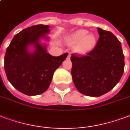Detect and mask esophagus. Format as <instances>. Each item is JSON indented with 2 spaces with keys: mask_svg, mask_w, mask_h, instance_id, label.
<instances>
[{
  "mask_svg": "<svg viewBox=\"0 0 130 130\" xmlns=\"http://www.w3.org/2000/svg\"><path fill=\"white\" fill-rule=\"evenodd\" d=\"M67 58H68V59L70 58V54H69V53H67Z\"/></svg>",
  "mask_w": 130,
  "mask_h": 130,
  "instance_id": "34e87169",
  "label": "esophagus"
}]
</instances>
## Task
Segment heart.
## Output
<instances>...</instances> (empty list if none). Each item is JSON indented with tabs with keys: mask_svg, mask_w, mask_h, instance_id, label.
<instances>
[{
	"mask_svg": "<svg viewBox=\"0 0 130 130\" xmlns=\"http://www.w3.org/2000/svg\"><path fill=\"white\" fill-rule=\"evenodd\" d=\"M64 42L69 45H74V51L79 55H85L95 47L97 37L95 35L89 34L85 29H79L64 39Z\"/></svg>",
	"mask_w": 130,
	"mask_h": 130,
	"instance_id": "heart-1",
	"label": "heart"
}]
</instances>
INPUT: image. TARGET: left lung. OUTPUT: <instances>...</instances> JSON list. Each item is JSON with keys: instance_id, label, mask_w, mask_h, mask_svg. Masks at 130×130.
I'll return each mask as SVG.
<instances>
[{"instance_id": "8db88e82", "label": "left lung", "mask_w": 130, "mask_h": 130, "mask_svg": "<svg viewBox=\"0 0 130 130\" xmlns=\"http://www.w3.org/2000/svg\"><path fill=\"white\" fill-rule=\"evenodd\" d=\"M100 35L94 49L87 56L72 54V76L80 93L100 97L112 89L124 72L121 43L111 32L98 28Z\"/></svg>"}]
</instances>
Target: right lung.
<instances>
[{
	"label": "right lung",
	"instance_id": "1",
	"mask_svg": "<svg viewBox=\"0 0 130 130\" xmlns=\"http://www.w3.org/2000/svg\"><path fill=\"white\" fill-rule=\"evenodd\" d=\"M50 26L39 24L26 28L13 37L5 56V70L8 80L22 93L37 95L48 89L57 68L67 58V53L53 56L47 52L49 41L46 35ZM34 47V51L28 48Z\"/></svg>",
	"mask_w": 130,
	"mask_h": 130
}]
</instances>
